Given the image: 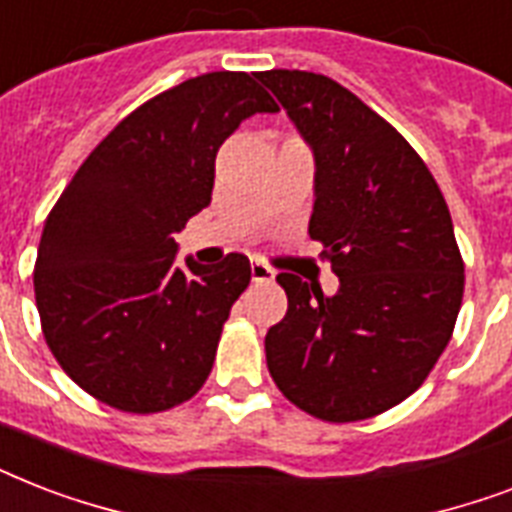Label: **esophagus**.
<instances>
[{
    "label": "esophagus",
    "mask_w": 512,
    "mask_h": 512,
    "mask_svg": "<svg viewBox=\"0 0 512 512\" xmlns=\"http://www.w3.org/2000/svg\"><path fill=\"white\" fill-rule=\"evenodd\" d=\"M249 271H252V281H273V279H276V273H273L271 265H265L263 260H252Z\"/></svg>",
    "instance_id": "34e87169"
}]
</instances>
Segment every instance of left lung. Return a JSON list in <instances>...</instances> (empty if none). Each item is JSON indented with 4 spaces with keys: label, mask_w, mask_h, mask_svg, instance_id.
Wrapping results in <instances>:
<instances>
[{
    "label": "left lung",
    "mask_w": 512,
    "mask_h": 512,
    "mask_svg": "<svg viewBox=\"0 0 512 512\" xmlns=\"http://www.w3.org/2000/svg\"><path fill=\"white\" fill-rule=\"evenodd\" d=\"M311 146V239L340 289L279 273L287 316L268 329L279 390L327 422L388 412L420 388L462 305L465 265L444 193L396 127L335 79L273 68L257 76Z\"/></svg>",
    "instance_id": "1"
}]
</instances>
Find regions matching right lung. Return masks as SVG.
<instances>
[{
	"instance_id": "add662e5",
	"label": "right lung",
	"mask_w": 512,
	"mask_h": 512,
	"mask_svg": "<svg viewBox=\"0 0 512 512\" xmlns=\"http://www.w3.org/2000/svg\"><path fill=\"white\" fill-rule=\"evenodd\" d=\"M279 106L244 71H212L156 95L116 124L44 223L34 295L63 372L103 404L154 414L212 372L249 260H185L172 233L212 199L215 156L252 114Z\"/></svg>"
}]
</instances>
